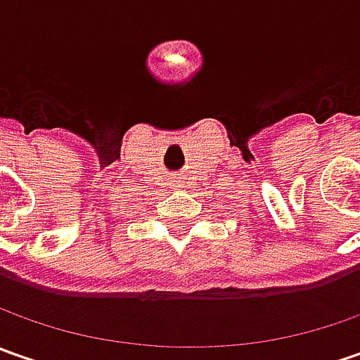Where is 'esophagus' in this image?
I'll list each match as a JSON object with an SVG mask.
<instances>
[{"label":"esophagus","mask_w":360,"mask_h":360,"mask_svg":"<svg viewBox=\"0 0 360 360\" xmlns=\"http://www.w3.org/2000/svg\"><path fill=\"white\" fill-rule=\"evenodd\" d=\"M174 186H180V184H178V180H174Z\"/></svg>","instance_id":"esophagus-1"}]
</instances>
